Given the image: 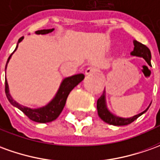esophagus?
Segmentation results:
<instances>
[{
  "mask_svg": "<svg viewBox=\"0 0 160 160\" xmlns=\"http://www.w3.org/2000/svg\"><path fill=\"white\" fill-rule=\"evenodd\" d=\"M98 72V69H97L96 67H93V66H91L89 68H87L86 70H85V74L86 75H93V74H96Z\"/></svg>",
  "mask_w": 160,
  "mask_h": 160,
  "instance_id": "1",
  "label": "esophagus"
}]
</instances>
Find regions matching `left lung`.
I'll return each instance as SVG.
<instances>
[{"instance_id": "obj_1", "label": "left lung", "mask_w": 160, "mask_h": 160, "mask_svg": "<svg viewBox=\"0 0 160 160\" xmlns=\"http://www.w3.org/2000/svg\"><path fill=\"white\" fill-rule=\"evenodd\" d=\"M133 43H134V49H133L132 52L131 53L132 56L143 57L145 60V62L149 65H151V51H150L149 48H147L145 45L142 44L141 42H138V41H134ZM149 107L143 112L139 113V114L133 116L132 118H119V117L114 116L108 111L107 107H106V103H105V91H103L102 96L98 99V102H97V108H98V113L99 118L103 121H104L105 123H107L109 124H112V125H117V126L127 125V124L132 123L133 121L137 119L138 117H140L142 114H144L149 109Z\"/></svg>"}]
</instances>
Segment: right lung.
<instances>
[{
    "label": "right lung",
    "mask_w": 160,
    "mask_h": 160,
    "mask_svg": "<svg viewBox=\"0 0 160 160\" xmlns=\"http://www.w3.org/2000/svg\"><path fill=\"white\" fill-rule=\"evenodd\" d=\"M53 30H54V28H51V29H42V30H37L35 33L37 34V35H40V34L41 35H45V34L52 32ZM22 39L23 37H21L18 40V43L20 42H22ZM18 43H17V46L14 50V52L18 47ZM12 54L9 56L8 61H7L6 68ZM83 78H84L83 74H78V75H74L72 77L64 78L63 81L62 82L57 95L52 99V101L49 102L47 105H45V106L42 108H38V109H30V108L25 107V106L16 103L9 94L8 84V82H7V78L5 79V93H6L7 98L8 99V101L10 102L11 104H13L14 106L21 110L29 119L34 121V122H37V123H42V124L43 123H48V122H51V121L57 119L58 116L61 114L62 111V109L65 105L66 100H67V98L69 96V92L72 91L79 82H82Z\"/></svg>",
    "instance_id": "add662e5"
}]
</instances>
